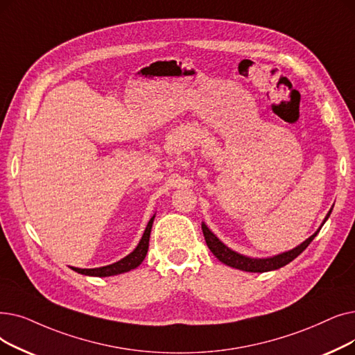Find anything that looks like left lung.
Here are the masks:
<instances>
[{
	"mask_svg": "<svg viewBox=\"0 0 355 355\" xmlns=\"http://www.w3.org/2000/svg\"><path fill=\"white\" fill-rule=\"evenodd\" d=\"M332 210H329V213L327 214L325 220H323V223L327 222V219L329 218ZM322 223V226H323ZM320 226V227H322ZM320 227L316 230V232L311 236L307 238L303 243H300L299 246H296L295 250H291L288 252H283L280 255L277 257H272V258H264V259H257V258H248V257H243L232 250H229L227 246L225 243H222L218 238H216L209 227L203 223L202 225V229H203V235H205V239H206V243L209 246V250L213 252V255L218 258L220 263L229 266V267H234V268H238V270H242V271H250V272H266V271H271V270H279L284 266H287L288 263H291L293 259H295L296 257H299L307 246H309V243L315 239V236L318 235V232L320 230Z\"/></svg>",
	"mask_w": 355,
	"mask_h": 355,
	"instance_id": "1",
	"label": "left lung"
}]
</instances>
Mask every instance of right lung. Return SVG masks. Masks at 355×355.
Segmentation results:
<instances>
[{
    "mask_svg": "<svg viewBox=\"0 0 355 355\" xmlns=\"http://www.w3.org/2000/svg\"><path fill=\"white\" fill-rule=\"evenodd\" d=\"M153 218H155V216H153ZM153 218L149 220V223H148V226L145 229V232H144V236H142L141 242L137 243L136 250L133 252H130L128 257L120 259L119 263H114L112 266L100 267V268H75V267H72V270L76 271V272H80V274L92 275V277H109V275L128 272V271L136 268L146 257V252H148V248H149V236H150V229H152Z\"/></svg>",
    "mask_w": 355,
    "mask_h": 355,
    "instance_id": "add662e5",
    "label": "right lung"
}]
</instances>
